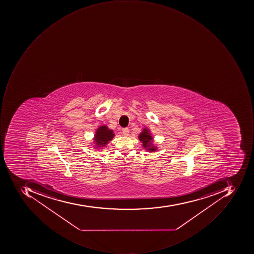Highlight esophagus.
Returning a JSON list of instances; mask_svg holds the SVG:
<instances>
[{
	"label": "esophagus",
	"instance_id": "obj_1",
	"mask_svg": "<svg viewBox=\"0 0 254 254\" xmlns=\"http://www.w3.org/2000/svg\"><path fill=\"white\" fill-rule=\"evenodd\" d=\"M122 133H123L124 136H128L129 133V129L128 128H124L122 129Z\"/></svg>",
	"mask_w": 254,
	"mask_h": 254
}]
</instances>
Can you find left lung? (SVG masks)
<instances>
[{"label":"left lung","instance_id":"8db88e82","mask_svg":"<svg viewBox=\"0 0 254 254\" xmlns=\"http://www.w3.org/2000/svg\"><path fill=\"white\" fill-rule=\"evenodd\" d=\"M139 141L143 143V147L150 153H153L157 149V146L153 144V136L148 128H144L138 136Z\"/></svg>","mask_w":254,"mask_h":254}]
</instances>
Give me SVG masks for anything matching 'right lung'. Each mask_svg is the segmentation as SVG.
I'll use <instances>...</instances> for the list:
<instances>
[{"label": "right lung", "instance_id": "add662e5", "mask_svg": "<svg viewBox=\"0 0 254 254\" xmlns=\"http://www.w3.org/2000/svg\"><path fill=\"white\" fill-rule=\"evenodd\" d=\"M115 134L112 129H109L108 126L102 125L100 126L95 132L94 137V147L95 149H103L113 139Z\"/></svg>", "mask_w": 254, "mask_h": 254}]
</instances>
